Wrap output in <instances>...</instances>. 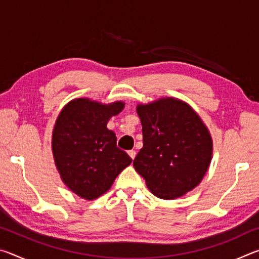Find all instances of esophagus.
I'll return each mask as SVG.
<instances>
[{
	"instance_id": "34e87169",
	"label": "esophagus",
	"mask_w": 259,
	"mask_h": 259,
	"mask_svg": "<svg viewBox=\"0 0 259 259\" xmlns=\"http://www.w3.org/2000/svg\"><path fill=\"white\" fill-rule=\"evenodd\" d=\"M128 154H129V156L131 157V159H135L136 157V151H134V150H130V151H128Z\"/></svg>"
}]
</instances>
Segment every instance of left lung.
Here are the masks:
<instances>
[{"label": "left lung", "instance_id": "obj_1", "mask_svg": "<svg viewBox=\"0 0 259 259\" xmlns=\"http://www.w3.org/2000/svg\"><path fill=\"white\" fill-rule=\"evenodd\" d=\"M143 148L134 166L155 196L172 200L202 181L211 160L208 129L187 104L163 98L139 105Z\"/></svg>", "mask_w": 259, "mask_h": 259}]
</instances>
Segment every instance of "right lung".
<instances>
[{
  "label": "right lung",
  "mask_w": 259,
  "mask_h": 259,
  "mask_svg": "<svg viewBox=\"0 0 259 259\" xmlns=\"http://www.w3.org/2000/svg\"><path fill=\"white\" fill-rule=\"evenodd\" d=\"M124 107L121 102L102 105L74 99L60 112L52 135L57 169L63 182L81 198L95 200L111 188L131 157L116 146V136L107 129L109 117Z\"/></svg>",
  "instance_id": "add662e5"
}]
</instances>
